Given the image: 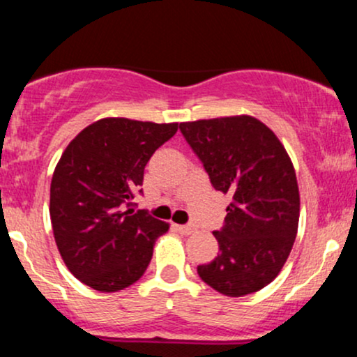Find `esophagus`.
Instances as JSON below:
<instances>
[{"instance_id":"esophagus-1","label":"esophagus","mask_w":357,"mask_h":357,"mask_svg":"<svg viewBox=\"0 0 357 357\" xmlns=\"http://www.w3.org/2000/svg\"><path fill=\"white\" fill-rule=\"evenodd\" d=\"M174 228L183 235H191V233L196 231V228L192 225H174Z\"/></svg>"}]
</instances>
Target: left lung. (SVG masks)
I'll return each mask as SVG.
<instances>
[{
    "label": "left lung",
    "instance_id": "8db88e82",
    "mask_svg": "<svg viewBox=\"0 0 357 357\" xmlns=\"http://www.w3.org/2000/svg\"><path fill=\"white\" fill-rule=\"evenodd\" d=\"M216 191L231 196L225 223L213 231L220 253L198 265L216 292L241 297L278 275L297 236L301 198L285 147L250 116L179 124Z\"/></svg>",
    "mask_w": 357,
    "mask_h": 357
}]
</instances>
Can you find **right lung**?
<instances>
[{"label": "right lung", "instance_id": "right-lung-1", "mask_svg": "<svg viewBox=\"0 0 357 357\" xmlns=\"http://www.w3.org/2000/svg\"><path fill=\"white\" fill-rule=\"evenodd\" d=\"M178 124L109 117L93 122L61 154L52 178L50 216L68 270L99 292H117L142 277L154 241L169 225L134 211L151 155Z\"/></svg>", "mask_w": 357, "mask_h": 357}]
</instances>
